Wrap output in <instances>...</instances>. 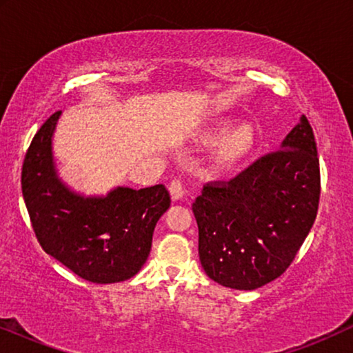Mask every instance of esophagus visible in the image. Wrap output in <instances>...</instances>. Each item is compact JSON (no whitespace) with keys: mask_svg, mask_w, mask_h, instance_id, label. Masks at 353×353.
I'll return each instance as SVG.
<instances>
[{"mask_svg":"<svg viewBox=\"0 0 353 353\" xmlns=\"http://www.w3.org/2000/svg\"><path fill=\"white\" fill-rule=\"evenodd\" d=\"M168 191H170V196L173 201H180L181 197L185 196V185H183L180 178H173L170 185H168Z\"/></svg>","mask_w":353,"mask_h":353,"instance_id":"esophagus-1","label":"esophagus"}]
</instances>
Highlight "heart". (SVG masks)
<instances>
[{"label":"heart","instance_id":"b5f03b06","mask_svg":"<svg viewBox=\"0 0 353 353\" xmlns=\"http://www.w3.org/2000/svg\"><path fill=\"white\" fill-rule=\"evenodd\" d=\"M249 146H250V134L248 130L241 128L228 138V141L225 144V152L228 157H236L239 156V154H243Z\"/></svg>","mask_w":353,"mask_h":353}]
</instances>
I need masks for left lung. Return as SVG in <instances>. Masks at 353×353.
Returning a JSON list of instances; mask_svg holds the SVG:
<instances>
[{"mask_svg":"<svg viewBox=\"0 0 353 353\" xmlns=\"http://www.w3.org/2000/svg\"><path fill=\"white\" fill-rule=\"evenodd\" d=\"M320 188L315 137L302 115L278 151L202 186L192 212L207 276L239 291L281 276L316 219Z\"/></svg>","mask_w":353,"mask_h":353,"instance_id":"1","label":"left lung"}]
</instances>
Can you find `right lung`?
<instances>
[{
  "mask_svg": "<svg viewBox=\"0 0 353 353\" xmlns=\"http://www.w3.org/2000/svg\"><path fill=\"white\" fill-rule=\"evenodd\" d=\"M61 110L41 125L22 165V194L38 243L80 278L96 284L134 276L151 252L157 220L170 207L163 185L115 188L104 197L70 191L57 176L51 139Z\"/></svg>",
  "mask_w": 353,
  "mask_h": 353,
  "instance_id": "add662e5",
  "label": "right lung"
}]
</instances>
